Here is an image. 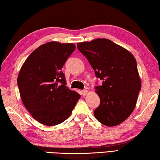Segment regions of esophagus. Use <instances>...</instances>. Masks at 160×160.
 <instances>
[{
	"label": "esophagus",
	"mask_w": 160,
	"mask_h": 160,
	"mask_svg": "<svg viewBox=\"0 0 160 160\" xmlns=\"http://www.w3.org/2000/svg\"><path fill=\"white\" fill-rule=\"evenodd\" d=\"M81 93H82V96H86V95L88 93V91L86 90V89H84V90H82V91H81Z\"/></svg>",
	"instance_id": "obj_1"
}]
</instances>
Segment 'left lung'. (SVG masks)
Instances as JSON below:
<instances>
[{
	"instance_id": "8db88e82",
	"label": "left lung",
	"mask_w": 160,
	"mask_h": 160,
	"mask_svg": "<svg viewBox=\"0 0 160 160\" xmlns=\"http://www.w3.org/2000/svg\"><path fill=\"white\" fill-rule=\"evenodd\" d=\"M77 47L102 81L96 87L100 104L94 111L95 118L107 127L120 124L133 111L141 89L136 60L128 50L106 38L79 42Z\"/></svg>"
}]
</instances>
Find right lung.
<instances>
[{
    "instance_id": "1",
    "label": "right lung",
    "mask_w": 160,
    "mask_h": 160,
    "mask_svg": "<svg viewBox=\"0 0 160 160\" xmlns=\"http://www.w3.org/2000/svg\"><path fill=\"white\" fill-rule=\"evenodd\" d=\"M75 49L73 43H45L30 54L20 70L17 84L21 100L32 117L44 125L65 121L80 98L67 87L62 71Z\"/></svg>"
}]
</instances>
